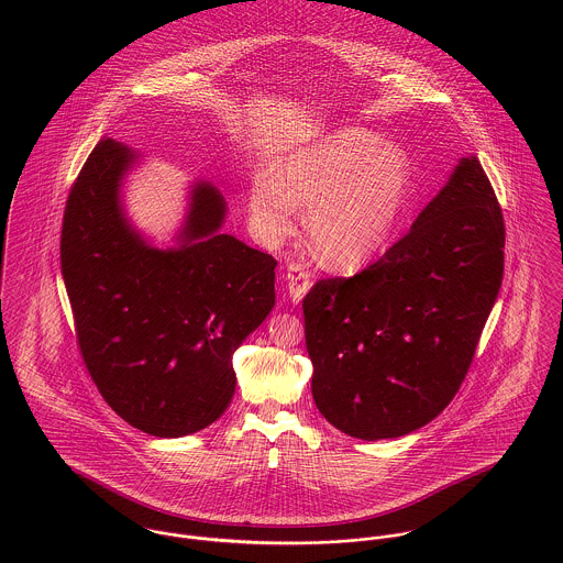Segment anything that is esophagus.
<instances>
[{"instance_id":"esophagus-1","label":"esophagus","mask_w":563,"mask_h":563,"mask_svg":"<svg viewBox=\"0 0 563 563\" xmlns=\"http://www.w3.org/2000/svg\"><path fill=\"white\" fill-rule=\"evenodd\" d=\"M286 279H288V295H290V299L299 303V301L308 295V290H310V286H312V275H310V271H308L301 262H292V264L288 266Z\"/></svg>"}]
</instances>
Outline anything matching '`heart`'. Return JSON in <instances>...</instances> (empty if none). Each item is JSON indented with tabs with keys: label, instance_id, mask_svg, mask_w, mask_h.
<instances>
[{
	"label": "heart",
	"instance_id": "1",
	"mask_svg": "<svg viewBox=\"0 0 563 563\" xmlns=\"http://www.w3.org/2000/svg\"><path fill=\"white\" fill-rule=\"evenodd\" d=\"M411 195V166L401 150L364 128H340L295 152L279 179L260 175L251 190L257 230L286 236L299 206L310 208V239L322 264L353 271L393 239Z\"/></svg>",
	"mask_w": 563,
	"mask_h": 563
}]
</instances>
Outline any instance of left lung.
Returning <instances> with one entry per match:
<instances>
[{
    "mask_svg": "<svg viewBox=\"0 0 563 563\" xmlns=\"http://www.w3.org/2000/svg\"><path fill=\"white\" fill-rule=\"evenodd\" d=\"M503 249V210L471 156L377 262L319 279L303 317L322 416L360 440L431 422L473 364L500 290Z\"/></svg>",
    "mask_w": 563,
    "mask_h": 563,
    "instance_id": "8db88e82",
    "label": "left lung"
}]
</instances>
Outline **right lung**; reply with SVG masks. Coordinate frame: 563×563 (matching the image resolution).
I'll list each match as a JSON object with an SVG mask.
<instances>
[{
  "label": "right lung",
  "mask_w": 563,
  "mask_h": 563,
  "mask_svg": "<svg viewBox=\"0 0 563 563\" xmlns=\"http://www.w3.org/2000/svg\"><path fill=\"white\" fill-rule=\"evenodd\" d=\"M132 161L103 139L84 162L63 219V277L103 401L150 435L179 438L232 401V355L275 306L277 260L219 232L225 201L210 184L192 190L179 246H150L119 203Z\"/></svg>",
  "instance_id": "right-lung-1"
}]
</instances>
